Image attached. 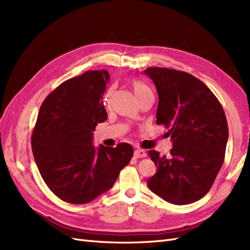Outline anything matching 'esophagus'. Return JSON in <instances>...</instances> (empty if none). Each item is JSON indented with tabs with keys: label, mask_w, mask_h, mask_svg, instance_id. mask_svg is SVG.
<instances>
[{
	"label": "esophagus",
	"mask_w": 250,
	"mask_h": 250,
	"mask_svg": "<svg viewBox=\"0 0 250 250\" xmlns=\"http://www.w3.org/2000/svg\"><path fill=\"white\" fill-rule=\"evenodd\" d=\"M134 156L137 158H141V157H145L146 156V152L145 150L143 149H137L134 151Z\"/></svg>",
	"instance_id": "obj_1"
}]
</instances>
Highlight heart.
I'll return each instance as SVG.
<instances>
[{
  "label": "heart",
  "instance_id": "1",
  "mask_svg": "<svg viewBox=\"0 0 250 250\" xmlns=\"http://www.w3.org/2000/svg\"><path fill=\"white\" fill-rule=\"evenodd\" d=\"M131 87H132L133 93H134L135 97H137L138 100H140L141 98H143L144 96L149 95V94H152V92H151V89H150L146 84H144L143 82H141V81H139V80L133 79V80L131 81ZM110 95H111V89L108 90V93H107L106 97H105L104 104L108 102V99H109Z\"/></svg>",
  "mask_w": 250,
  "mask_h": 250
}]
</instances>
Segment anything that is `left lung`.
Segmentation results:
<instances>
[{
	"label": "left lung",
	"instance_id": "obj_1",
	"mask_svg": "<svg viewBox=\"0 0 250 250\" xmlns=\"http://www.w3.org/2000/svg\"><path fill=\"white\" fill-rule=\"evenodd\" d=\"M157 90L156 124L169 128L170 156L149 151L156 173L148 188L164 200L184 206L201 199L213 186L225 156L229 126L220 102L191 74L148 67Z\"/></svg>",
	"mask_w": 250,
	"mask_h": 250
}]
</instances>
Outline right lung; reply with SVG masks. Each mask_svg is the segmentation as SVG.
Listing matches in <instances>:
<instances>
[{"mask_svg":"<svg viewBox=\"0 0 250 250\" xmlns=\"http://www.w3.org/2000/svg\"><path fill=\"white\" fill-rule=\"evenodd\" d=\"M106 70L87 71L62 83L44 99L32 132V152L41 175L62 200L84 204L116 183L133 155L131 145H93V131L107 120L101 101Z\"/></svg>","mask_w":250,"mask_h":250,"instance_id":"obj_1","label":"right lung"}]
</instances>
